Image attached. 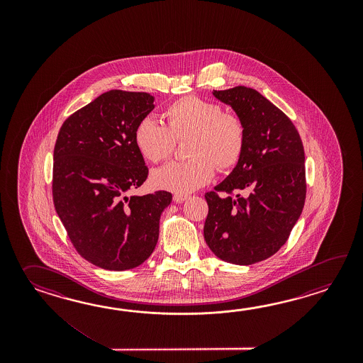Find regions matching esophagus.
<instances>
[{
  "mask_svg": "<svg viewBox=\"0 0 363 363\" xmlns=\"http://www.w3.org/2000/svg\"><path fill=\"white\" fill-rule=\"evenodd\" d=\"M186 199H188L186 194H175V196H174V201H175L177 203H180V202H183V201L186 200Z\"/></svg>",
  "mask_w": 363,
  "mask_h": 363,
  "instance_id": "1",
  "label": "esophagus"
}]
</instances>
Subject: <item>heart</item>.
Here are the masks:
<instances>
[{
    "mask_svg": "<svg viewBox=\"0 0 363 363\" xmlns=\"http://www.w3.org/2000/svg\"><path fill=\"white\" fill-rule=\"evenodd\" d=\"M164 125L150 118L141 119L133 140L147 162L167 161L175 144L186 143L185 162H171L153 171L157 188L171 192H192L208 184L216 167L220 172L239 164L247 145V124L235 111H224L216 101L185 96L169 104L162 113Z\"/></svg>",
    "mask_w": 363,
    "mask_h": 363,
    "instance_id": "obj_1",
    "label": "heart"
}]
</instances>
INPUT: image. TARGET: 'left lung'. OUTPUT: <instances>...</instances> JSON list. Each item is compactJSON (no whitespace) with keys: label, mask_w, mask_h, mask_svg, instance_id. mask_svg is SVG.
Masks as SVG:
<instances>
[{"label":"left lung","mask_w":363,"mask_h":363,"mask_svg":"<svg viewBox=\"0 0 363 363\" xmlns=\"http://www.w3.org/2000/svg\"><path fill=\"white\" fill-rule=\"evenodd\" d=\"M247 124V145L231 174L205 194L203 238L224 262L253 264L286 242L306 199L305 153L292 121L253 88L214 91Z\"/></svg>","instance_id":"obj_1"}]
</instances>
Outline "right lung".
Returning <instances> with one entry per match:
<instances>
[{
	"mask_svg": "<svg viewBox=\"0 0 363 363\" xmlns=\"http://www.w3.org/2000/svg\"><path fill=\"white\" fill-rule=\"evenodd\" d=\"M145 92L113 89L63 124L53 155V202L77 253L105 270L138 267L153 253L166 191L127 196L147 178L133 132L155 108Z\"/></svg>",
	"mask_w": 363,
	"mask_h": 363,
	"instance_id": "right-lung-1",
	"label": "right lung"
}]
</instances>
